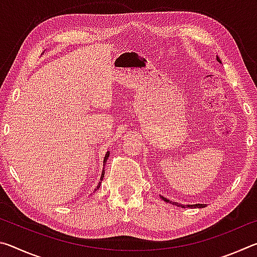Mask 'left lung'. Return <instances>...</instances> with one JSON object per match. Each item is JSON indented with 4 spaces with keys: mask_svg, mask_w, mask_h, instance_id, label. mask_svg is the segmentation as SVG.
<instances>
[{
    "mask_svg": "<svg viewBox=\"0 0 257 257\" xmlns=\"http://www.w3.org/2000/svg\"><path fill=\"white\" fill-rule=\"evenodd\" d=\"M216 60L221 63V61H220L219 58H216ZM162 199H163V201H165V202H170V201H169V199H167L165 197H162ZM175 204H176V205H178L177 203H175ZM178 206L185 207V205H178ZM187 207H198V208H201V207H205V204H195V205H187Z\"/></svg>",
    "mask_w": 257,
    "mask_h": 257,
    "instance_id": "left-lung-1",
    "label": "left lung"
}]
</instances>
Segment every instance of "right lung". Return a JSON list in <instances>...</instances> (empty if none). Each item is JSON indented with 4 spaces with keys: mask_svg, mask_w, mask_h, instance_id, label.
Wrapping results in <instances>:
<instances>
[{
    "mask_svg": "<svg viewBox=\"0 0 257 257\" xmlns=\"http://www.w3.org/2000/svg\"><path fill=\"white\" fill-rule=\"evenodd\" d=\"M108 154H110V153H108V152H107V153L105 154V158H104V161H103V162L104 163H105L106 162V160H107V158H108ZM103 177H104V170H103V172H102V176H101V180H103ZM98 185H101V182H99V184ZM99 188V186H97V188L96 189H98ZM96 189H95V190H96Z\"/></svg>",
    "mask_w": 257,
    "mask_h": 257,
    "instance_id": "right-lung-1",
    "label": "right lung"
}]
</instances>
